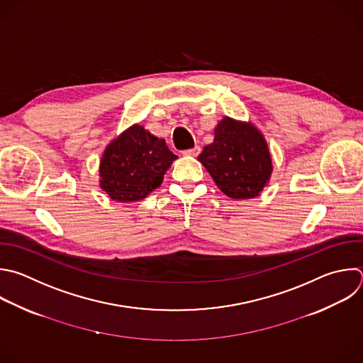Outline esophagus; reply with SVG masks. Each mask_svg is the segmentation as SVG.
<instances>
[{"label":"esophagus","instance_id":"obj_1","mask_svg":"<svg viewBox=\"0 0 363 363\" xmlns=\"http://www.w3.org/2000/svg\"><path fill=\"white\" fill-rule=\"evenodd\" d=\"M199 152H201V148H199L198 145H195L194 148L186 150V151H184L182 154H184V155H186V157H198V155H199Z\"/></svg>","mask_w":363,"mask_h":363}]
</instances>
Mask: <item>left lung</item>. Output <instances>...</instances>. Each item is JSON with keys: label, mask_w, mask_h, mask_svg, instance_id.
<instances>
[{"label": "left lung", "mask_w": 363, "mask_h": 363, "mask_svg": "<svg viewBox=\"0 0 363 363\" xmlns=\"http://www.w3.org/2000/svg\"><path fill=\"white\" fill-rule=\"evenodd\" d=\"M198 160L216 186L233 199L258 196L272 174L269 148L259 130L229 116L216 125L213 143Z\"/></svg>", "instance_id": "left-lung-1"}]
</instances>
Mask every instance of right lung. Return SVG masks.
<instances>
[{
	"label": "right lung",
	"mask_w": 363,
	"mask_h": 363,
	"mask_svg": "<svg viewBox=\"0 0 363 363\" xmlns=\"http://www.w3.org/2000/svg\"><path fill=\"white\" fill-rule=\"evenodd\" d=\"M177 160L165 140L141 125H133L104 151L99 164V186L118 202L141 201L157 189Z\"/></svg>",
	"instance_id": "add662e5"
}]
</instances>
